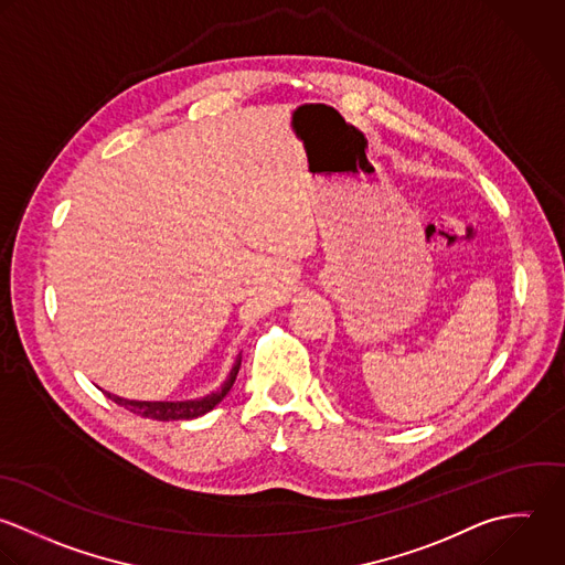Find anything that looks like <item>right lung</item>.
Wrapping results in <instances>:
<instances>
[{
  "label": "right lung",
  "instance_id": "add662e5",
  "mask_svg": "<svg viewBox=\"0 0 565 565\" xmlns=\"http://www.w3.org/2000/svg\"><path fill=\"white\" fill-rule=\"evenodd\" d=\"M242 365V352L237 354L226 381L211 394L202 396V398H191V401H129V398H120L116 394L105 392L107 398H111L116 405L142 416V418H151V420H193L198 416L209 414L217 403L224 401V396L231 392L237 372Z\"/></svg>",
  "mask_w": 565,
  "mask_h": 565
}]
</instances>
